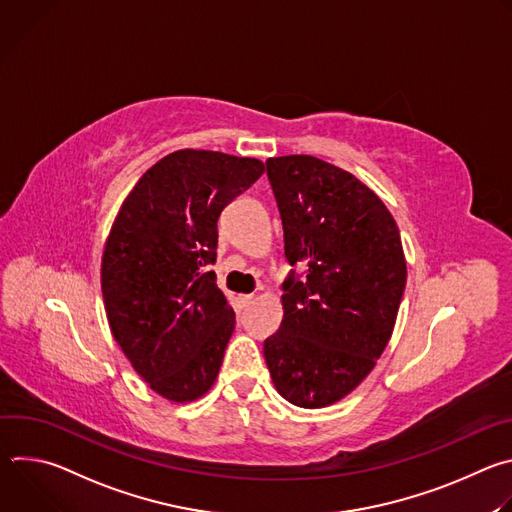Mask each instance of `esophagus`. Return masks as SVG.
Instances as JSON below:
<instances>
[{
  "label": "esophagus",
  "mask_w": 512,
  "mask_h": 512,
  "mask_svg": "<svg viewBox=\"0 0 512 512\" xmlns=\"http://www.w3.org/2000/svg\"><path fill=\"white\" fill-rule=\"evenodd\" d=\"M241 304H243V306H249V304H253V296H251V294H247V296H241Z\"/></svg>",
  "instance_id": "34e87169"
}]
</instances>
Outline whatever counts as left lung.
<instances>
[{
	"instance_id": "1",
	"label": "left lung",
	"mask_w": 512,
	"mask_h": 512,
	"mask_svg": "<svg viewBox=\"0 0 512 512\" xmlns=\"http://www.w3.org/2000/svg\"><path fill=\"white\" fill-rule=\"evenodd\" d=\"M283 225L279 330L263 344L277 393L320 409L344 399L375 369L391 340L407 263L385 202L350 172L314 156L267 160Z\"/></svg>"
}]
</instances>
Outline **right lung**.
<instances>
[{"label":"right lung","instance_id":"obj_1","mask_svg":"<svg viewBox=\"0 0 512 512\" xmlns=\"http://www.w3.org/2000/svg\"><path fill=\"white\" fill-rule=\"evenodd\" d=\"M265 166L223 152L178 150L123 200L101 259L113 338L135 373L174 403L200 399L221 371L235 312L216 287L218 216Z\"/></svg>","mask_w":512,"mask_h":512}]
</instances>
